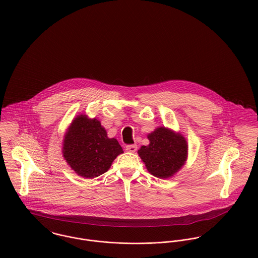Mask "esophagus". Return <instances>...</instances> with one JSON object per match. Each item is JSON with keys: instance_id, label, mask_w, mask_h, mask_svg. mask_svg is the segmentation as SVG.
<instances>
[{"instance_id": "esophagus-1", "label": "esophagus", "mask_w": 258, "mask_h": 258, "mask_svg": "<svg viewBox=\"0 0 258 258\" xmlns=\"http://www.w3.org/2000/svg\"><path fill=\"white\" fill-rule=\"evenodd\" d=\"M136 150H137V146L136 145H127L126 146V151L127 152L134 153V152H136Z\"/></svg>"}]
</instances>
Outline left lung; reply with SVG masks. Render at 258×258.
<instances>
[{"label":"left lung","mask_w":258,"mask_h":258,"mask_svg":"<svg viewBox=\"0 0 258 258\" xmlns=\"http://www.w3.org/2000/svg\"><path fill=\"white\" fill-rule=\"evenodd\" d=\"M148 139L150 144L140 148L138 154L150 174L167 179L184 166L187 144L182 134L166 127H159L148 135Z\"/></svg>","instance_id":"8db88e82"}]
</instances>
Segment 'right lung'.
<instances>
[{
  "label": "right lung",
  "mask_w": 258,
  "mask_h": 258,
  "mask_svg": "<svg viewBox=\"0 0 258 258\" xmlns=\"http://www.w3.org/2000/svg\"><path fill=\"white\" fill-rule=\"evenodd\" d=\"M62 153L77 175L93 179L107 172L123 150L116 139L107 137L100 121L81 114L74 118L66 133Z\"/></svg>",
  "instance_id": "obj_1"
}]
</instances>
